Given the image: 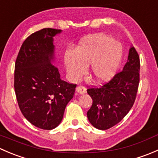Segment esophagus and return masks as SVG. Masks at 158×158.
Returning <instances> with one entry per match:
<instances>
[{
	"label": "esophagus",
	"instance_id": "obj_1",
	"mask_svg": "<svg viewBox=\"0 0 158 158\" xmlns=\"http://www.w3.org/2000/svg\"><path fill=\"white\" fill-rule=\"evenodd\" d=\"M76 92H78L79 94H84L85 92H86V89L84 86H82V85H80V86H77L76 89Z\"/></svg>",
	"mask_w": 158,
	"mask_h": 158
}]
</instances>
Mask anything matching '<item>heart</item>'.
<instances>
[{
  "instance_id": "b5f03b06",
  "label": "heart",
  "mask_w": 158,
  "mask_h": 158,
  "mask_svg": "<svg viewBox=\"0 0 158 158\" xmlns=\"http://www.w3.org/2000/svg\"><path fill=\"white\" fill-rule=\"evenodd\" d=\"M122 59L120 43L105 35L89 36L73 51H68L64 63L69 77L73 80L80 79L89 66V75L94 82H109L118 69Z\"/></svg>"
}]
</instances>
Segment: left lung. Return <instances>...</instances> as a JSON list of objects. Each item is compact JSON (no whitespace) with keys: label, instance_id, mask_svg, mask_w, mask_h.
I'll list each match as a JSON object with an SVG mask.
<instances>
[{"label":"left lung","instance_id":"1","mask_svg":"<svg viewBox=\"0 0 158 158\" xmlns=\"http://www.w3.org/2000/svg\"><path fill=\"white\" fill-rule=\"evenodd\" d=\"M140 59L131 47L128 61L119 72L101 87L87 89L92 105L87 111L91 124L99 130L114 126L124 118L133 106L140 80Z\"/></svg>","mask_w":158,"mask_h":158}]
</instances>
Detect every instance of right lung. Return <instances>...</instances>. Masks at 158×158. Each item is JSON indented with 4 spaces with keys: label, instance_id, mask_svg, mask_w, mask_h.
Returning a JSON list of instances; mask_svg holds the SVG:
<instances>
[{
    "label": "right lung",
    "instance_id": "obj_1",
    "mask_svg": "<svg viewBox=\"0 0 158 158\" xmlns=\"http://www.w3.org/2000/svg\"><path fill=\"white\" fill-rule=\"evenodd\" d=\"M61 32L44 28L32 33L22 44L15 63L14 89L19 108L32 125L44 130L60 125L76 87L62 80L52 64L53 36Z\"/></svg>",
    "mask_w": 158,
    "mask_h": 158
}]
</instances>
